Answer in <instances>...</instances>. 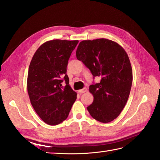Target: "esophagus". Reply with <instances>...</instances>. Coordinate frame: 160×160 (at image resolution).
<instances>
[{
    "mask_svg": "<svg viewBox=\"0 0 160 160\" xmlns=\"http://www.w3.org/2000/svg\"><path fill=\"white\" fill-rule=\"evenodd\" d=\"M87 91H88V89H87L86 88H83L82 89L79 90V93H85Z\"/></svg>",
    "mask_w": 160,
    "mask_h": 160,
    "instance_id": "obj_1",
    "label": "esophagus"
}]
</instances>
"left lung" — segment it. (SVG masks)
Instances as JSON below:
<instances>
[{"label":"left lung","mask_w":160,"mask_h":160,"mask_svg":"<svg viewBox=\"0 0 160 160\" xmlns=\"http://www.w3.org/2000/svg\"><path fill=\"white\" fill-rule=\"evenodd\" d=\"M77 59L90 70L99 83L89 86L93 102L87 109L101 123L117 118L126 104L132 85L133 74L128 55L117 42L105 38L81 41Z\"/></svg>","instance_id":"left-lung-1"}]
</instances>
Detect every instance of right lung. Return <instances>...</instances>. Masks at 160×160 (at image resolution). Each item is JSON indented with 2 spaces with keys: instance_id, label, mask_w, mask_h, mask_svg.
Here are the masks:
<instances>
[{
  "instance_id": "obj_1",
  "label": "right lung",
  "mask_w": 160,
  "mask_h": 160,
  "mask_svg": "<svg viewBox=\"0 0 160 160\" xmlns=\"http://www.w3.org/2000/svg\"><path fill=\"white\" fill-rule=\"evenodd\" d=\"M78 42L47 41L37 50L30 63L27 90L31 103L43 122L50 125L65 120L77 99V93L69 85L67 67Z\"/></svg>"
}]
</instances>
